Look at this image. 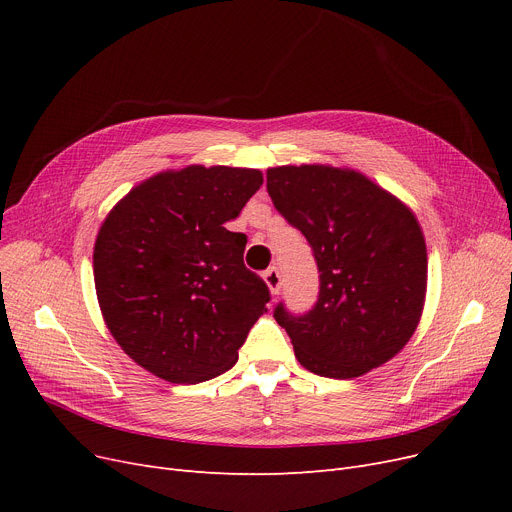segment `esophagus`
Instances as JSON below:
<instances>
[{
  "label": "esophagus",
  "instance_id": "obj_1",
  "mask_svg": "<svg viewBox=\"0 0 512 512\" xmlns=\"http://www.w3.org/2000/svg\"><path fill=\"white\" fill-rule=\"evenodd\" d=\"M263 280L267 284V288H270L272 294H278L280 292V286H282V278H280V272L276 270V267H270V270L263 272Z\"/></svg>",
  "mask_w": 512,
  "mask_h": 512
}]
</instances>
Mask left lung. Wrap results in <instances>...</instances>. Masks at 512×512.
<instances>
[{
    "label": "left lung",
    "instance_id": "1",
    "mask_svg": "<svg viewBox=\"0 0 512 512\" xmlns=\"http://www.w3.org/2000/svg\"><path fill=\"white\" fill-rule=\"evenodd\" d=\"M267 193L303 232L319 270L313 309H274L299 363L348 380L390 361L417 330L427 288L413 211L367 176L319 164L270 168Z\"/></svg>",
    "mask_w": 512,
    "mask_h": 512
}]
</instances>
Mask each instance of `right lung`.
I'll list each match as a JSON object with an SVG mask.
<instances>
[{"label":"right lung","mask_w":512,"mask_h":512,"mask_svg":"<svg viewBox=\"0 0 512 512\" xmlns=\"http://www.w3.org/2000/svg\"><path fill=\"white\" fill-rule=\"evenodd\" d=\"M259 170L188 166L151 176L107 213L93 251L97 301L122 351L157 378L199 384L228 371L270 303L226 230Z\"/></svg>","instance_id":"add662e5"}]
</instances>
